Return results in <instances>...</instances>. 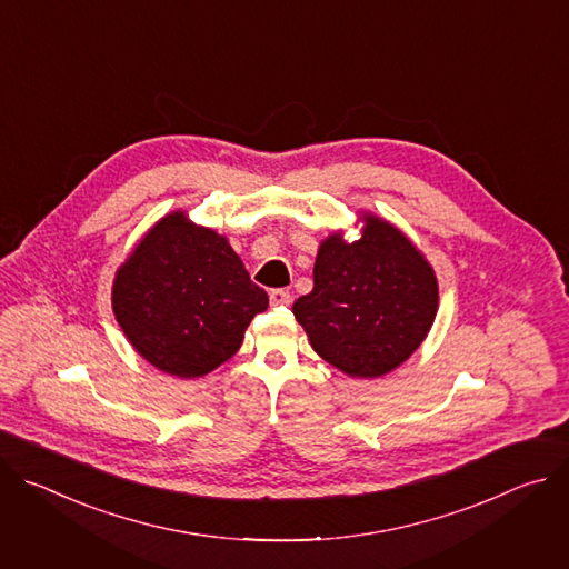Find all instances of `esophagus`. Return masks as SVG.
Instances as JSON below:
<instances>
[{"label": "esophagus", "mask_w": 569, "mask_h": 569, "mask_svg": "<svg viewBox=\"0 0 569 569\" xmlns=\"http://www.w3.org/2000/svg\"><path fill=\"white\" fill-rule=\"evenodd\" d=\"M270 303L272 306H288L290 303V292L283 290V288L270 290Z\"/></svg>", "instance_id": "esophagus-1"}]
</instances>
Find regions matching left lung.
Instances as JSON below:
<instances>
[{
  "label": "left lung",
  "instance_id": "8db88e82",
  "mask_svg": "<svg viewBox=\"0 0 569 569\" xmlns=\"http://www.w3.org/2000/svg\"><path fill=\"white\" fill-rule=\"evenodd\" d=\"M362 238L319 246L312 290L292 306L312 349L353 378H378L426 340L439 303L437 277L396 227L365 218Z\"/></svg>",
  "mask_w": 569,
  "mask_h": 569
}]
</instances>
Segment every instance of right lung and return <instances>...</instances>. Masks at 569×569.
<instances>
[{"mask_svg": "<svg viewBox=\"0 0 569 569\" xmlns=\"http://www.w3.org/2000/svg\"><path fill=\"white\" fill-rule=\"evenodd\" d=\"M112 308L130 345L157 369L198 378L229 360L268 308L224 236L161 218L119 268Z\"/></svg>", "mask_w": 569, "mask_h": 569, "instance_id": "1", "label": "right lung"}]
</instances>
